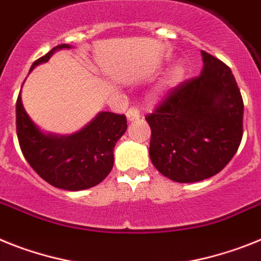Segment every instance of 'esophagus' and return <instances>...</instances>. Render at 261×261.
<instances>
[{"mask_svg":"<svg viewBox=\"0 0 261 261\" xmlns=\"http://www.w3.org/2000/svg\"><path fill=\"white\" fill-rule=\"evenodd\" d=\"M140 117V111L136 107H132V108H129L128 111H126V119H128L129 122L135 121V120H137Z\"/></svg>","mask_w":261,"mask_h":261,"instance_id":"34e87169","label":"esophagus"}]
</instances>
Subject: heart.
<instances>
[{"label":"heart","mask_w":261,"mask_h":261,"mask_svg":"<svg viewBox=\"0 0 261 261\" xmlns=\"http://www.w3.org/2000/svg\"><path fill=\"white\" fill-rule=\"evenodd\" d=\"M185 76H186V68H185L184 64H175V66L169 71V73L166 75L165 80L162 82L161 87L155 91L153 99H158V97L162 96V95L168 92V91L175 88L178 84H181L182 82H184Z\"/></svg>","instance_id":"1"}]
</instances>
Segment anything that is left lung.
I'll return each mask as SVG.
<instances>
[{"label": "left lung", "mask_w": 261, "mask_h": 261, "mask_svg": "<svg viewBox=\"0 0 261 261\" xmlns=\"http://www.w3.org/2000/svg\"><path fill=\"white\" fill-rule=\"evenodd\" d=\"M203 68L170 91L145 116L149 155L161 174L181 184L218 174L243 137L242 95L230 67L202 51Z\"/></svg>", "instance_id": "8db88e82"}]
</instances>
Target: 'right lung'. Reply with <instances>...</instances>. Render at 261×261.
I'll return each mask as SVG.
<instances>
[{"label":"right lung","mask_w":261,"mask_h":261,"mask_svg":"<svg viewBox=\"0 0 261 261\" xmlns=\"http://www.w3.org/2000/svg\"><path fill=\"white\" fill-rule=\"evenodd\" d=\"M61 48L59 44L37 59L31 70L44 63ZM30 70V71H31ZM17 136L26 161L47 184L63 190L77 191L96 186L113 168V149L126 130V117L100 112L79 132L70 136L46 135L29 117L21 93L15 106Z\"/></svg>","instance_id":"right-lung-1"}]
</instances>
